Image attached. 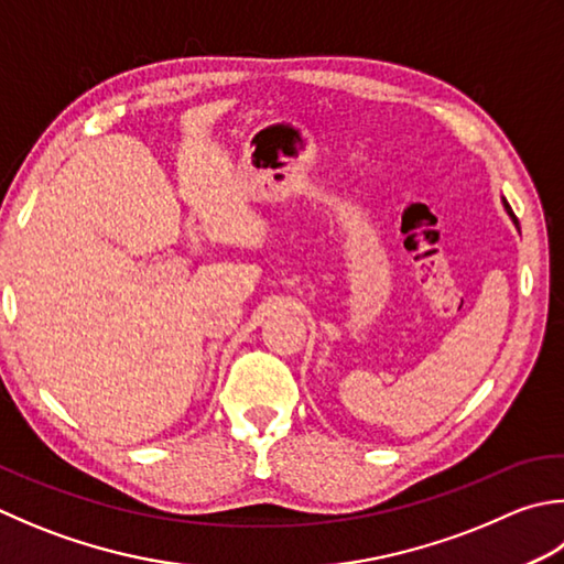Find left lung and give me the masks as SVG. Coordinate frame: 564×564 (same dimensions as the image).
<instances>
[{
    "label": "left lung",
    "mask_w": 564,
    "mask_h": 564,
    "mask_svg": "<svg viewBox=\"0 0 564 564\" xmlns=\"http://www.w3.org/2000/svg\"><path fill=\"white\" fill-rule=\"evenodd\" d=\"M503 205H506V209H509V215L513 217V213H511V205H509V203H506V200H503Z\"/></svg>",
    "instance_id": "obj_1"
}]
</instances>
